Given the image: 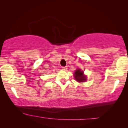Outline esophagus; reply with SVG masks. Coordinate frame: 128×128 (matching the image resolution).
I'll return each mask as SVG.
<instances>
[{
	"instance_id": "esophagus-1",
	"label": "esophagus",
	"mask_w": 128,
	"mask_h": 128,
	"mask_svg": "<svg viewBox=\"0 0 128 128\" xmlns=\"http://www.w3.org/2000/svg\"><path fill=\"white\" fill-rule=\"evenodd\" d=\"M68 69V68L66 67V66H63V67H62V69L63 70H66Z\"/></svg>"
}]
</instances>
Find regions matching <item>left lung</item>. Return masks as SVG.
<instances>
[{
	"mask_svg": "<svg viewBox=\"0 0 128 128\" xmlns=\"http://www.w3.org/2000/svg\"><path fill=\"white\" fill-rule=\"evenodd\" d=\"M74 78L78 82H83L86 80V77L83 74V72L80 69L76 70L74 74Z\"/></svg>",
	"mask_w": 128,
	"mask_h": 128,
	"instance_id": "obj_1",
	"label": "left lung"
}]
</instances>
